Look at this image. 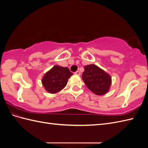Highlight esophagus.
<instances>
[{
    "label": "esophagus",
    "instance_id": "esophagus-1",
    "mask_svg": "<svg viewBox=\"0 0 148 148\" xmlns=\"http://www.w3.org/2000/svg\"><path fill=\"white\" fill-rule=\"evenodd\" d=\"M74 74H76V75H77V76H80V74H81L80 72H79V71H77L76 72H75V73H74Z\"/></svg>",
    "mask_w": 148,
    "mask_h": 148
}]
</instances>
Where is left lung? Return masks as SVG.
I'll use <instances>...</instances> for the list:
<instances>
[{"mask_svg":"<svg viewBox=\"0 0 148 148\" xmlns=\"http://www.w3.org/2000/svg\"><path fill=\"white\" fill-rule=\"evenodd\" d=\"M82 79L90 90L97 95L107 93L111 85V77L102 69L94 64L84 67Z\"/></svg>","mask_w":148,"mask_h":148,"instance_id":"1","label":"left lung"}]
</instances>
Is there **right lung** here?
Returning a JSON list of instances; mask_svg holds the SVG:
<instances>
[{
	"label": "right lung",
	"instance_id": "obj_1",
	"mask_svg": "<svg viewBox=\"0 0 148 148\" xmlns=\"http://www.w3.org/2000/svg\"><path fill=\"white\" fill-rule=\"evenodd\" d=\"M72 75L69 68L56 65L44 75L42 84L48 93H56L64 88Z\"/></svg>",
	"mask_w": 148,
	"mask_h": 148
}]
</instances>
